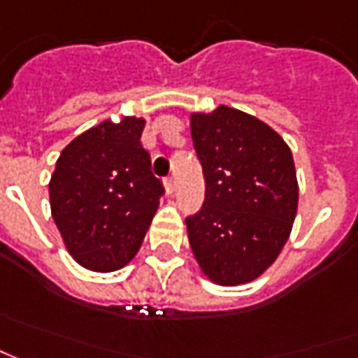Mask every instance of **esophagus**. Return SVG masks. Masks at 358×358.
Returning a JSON list of instances; mask_svg holds the SVG:
<instances>
[{
  "label": "esophagus",
  "mask_w": 358,
  "mask_h": 358,
  "mask_svg": "<svg viewBox=\"0 0 358 358\" xmlns=\"http://www.w3.org/2000/svg\"><path fill=\"white\" fill-rule=\"evenodd\" d=\"M165 191H167L169 195H171V193L175 191V179H173V177H167V179H165Z\"/></svg>",
  "instance_id": "1"
}]
</instances>
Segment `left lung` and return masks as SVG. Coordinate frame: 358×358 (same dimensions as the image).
<instances>
[{
  "instance_id": "left-lung-1",
  "label": "left lung",
  "mask_w": 358,
  "mask_h": 358,
  "mask_svg": "<svg viewBox=\"0 0 358 358\" xmlns=\"http://www.w3.org/2000/svg\"><path fill=\"white\" fill-rule=\"evenodd\" d=\"M205 203L185 218L203 274L220 285L262 275L289 238L297 213L292 150L262 120L236 108L191 114Z\"/></svg>"
}]
</instances>
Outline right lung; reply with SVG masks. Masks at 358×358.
<instances>
[{"label":"right lung","mask_w":358,"mask_h":358,"mask_svg":"<svg viewBox=\"0 0 358 358\" xmlns=\"http://www.w3.org/2000/svg\"><path fill=\"white\" fill-rule=\"evenodd\" d=\"M145 120H104L57 159L49 199L69 254L86 270L116 272L140 250L165 193L141 145Z\"/></svg>","instance_id":"obj_1"}]
</instances>
